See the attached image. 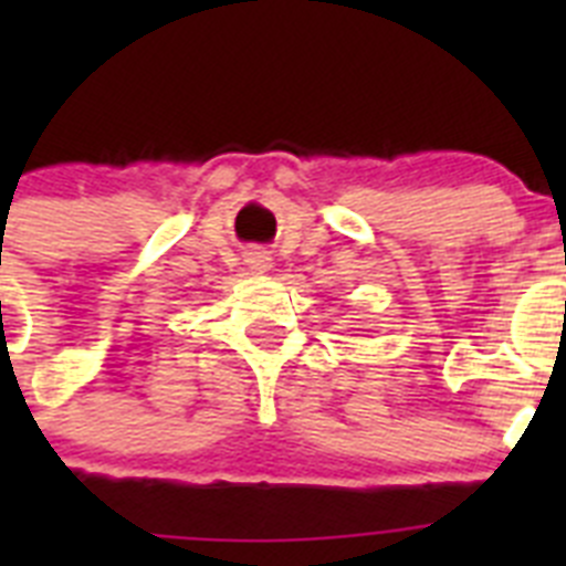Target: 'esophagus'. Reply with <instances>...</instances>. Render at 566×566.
I'll list each match as a JSON object with an SVG mask.
<instances>
[{"label": "esophagus", "instance_id": "esophagus-1", "mask_svg": "<svg viewBox=\"0 0 566 566\" xmlns=\"http://www.w3.org/2000/svg\"><path fill=\"white\" fill-rule=\"evenodd\" d=\"M247 263L252 269H258V272H266V269H272V258H269L266 252H249Z\"/></svg>", "mask_w": 566, "mask_h": 566}]
</instances>
